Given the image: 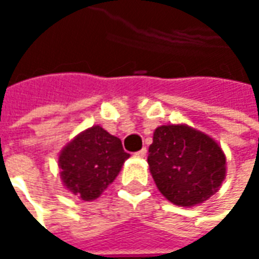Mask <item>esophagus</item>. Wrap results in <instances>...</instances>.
<instances>
[{
  "instance_id": "34e87169",
  "label": "esophagus",
  "mask_w": 259,
  "mask_h": 259,
  "mask_svg": "<svg viewBox=\"0 0 259 259\" xmlns=\"http://www.w3.org/2000/svg\"><path fill=\"white\" fill-rule=\"evenodd\" d=\"M136 155H137V157H140V158H144V157L147 155V148L146 147L142 148L140 151H137V153H136Z\"/></svg>"
}]
</instances>
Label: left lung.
<instances>
[{
	"mask_svg": "<svg viewBox=\"0 0 259 259\" xmlns=\"http://www.w3.org/2000/svg\"><path fill=\"white\" fill-rule=\"evenodd\" d=\"M148 153L155 185L177 206L203 203L226 178V155L219 143L188 124L158 126Z\"/></svg>",
	"mask_w": 259,
	"mask_h": 259,
	"instance_id": "left-lung-1",
	"label": "left lung"
}]
</instances>
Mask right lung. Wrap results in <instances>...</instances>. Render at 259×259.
<instances>
[{
  "label": "right lung",
  "mask_w": 259,
  "mask_h": 259,
  "mask_svg": "<svg viewBox=\"0 0 259 259\" xmlns=\"http://www.w3.org/2000/svg\"><path fill=\"white\" fill-rule=\"evenodd\" d=\"M129 157L119 137L95 124L75 136L60 151L63 185L85 202L95 200L115 181Z\"/></svg>",
  "instance_id": "obj_1"
}]
</instances>
